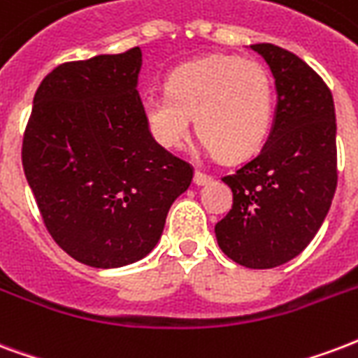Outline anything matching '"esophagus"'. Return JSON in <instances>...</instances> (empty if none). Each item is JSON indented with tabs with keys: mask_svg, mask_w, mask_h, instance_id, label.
Here are the masks:
<instances>
[{
	"mask_svg": "<svg viewBox=\"0 0 358 358\" xmlns=\"http://www.w3.org/2000/svg\"><path fill=\"white\" fill-rule=\"evenodd\" d=\"M209 181H211V176L203 173V171H200V169H196V171H194V182H196V185H208Z\"/></svg>",
	"mask_w": 358,
	"mask_h": 358,
	"instance_id": "1",
	"label": "esophagus"
}]
</instances>
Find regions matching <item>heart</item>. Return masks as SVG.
Returning a JSON list of instances; mask_svg holds the SVG:
<instances>
[{
    "instance_id": "obj_1",
    "label": "heart",
    "mask_w": 358,
    "mask_h": 358,
    "mask_svg": "<svg viewBox=\"0 0 358 358\" xmlns=\"http://www.w3.org/2000/svg\"><path fill=\"white\" fill-rule=\"evenodd\" d=\"M152 136L179 149L196 131L224 160L251 157L268 138L273 118V85L260 62L240 56H209L168 77L166 94L143 101Z\"/></svg>"
}]
</instances>
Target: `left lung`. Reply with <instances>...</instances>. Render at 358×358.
<instances>
[{"mask_svg":"<svg viewBox=\"0 0 358 358\" xmlns=\"http://www.w3.org/2000/svg\"><path fill=\"white\" fill-rule=\"evenodd\" d=\"M270 66L278 107L257 157L222 181L232 209L215 224L222 252L266 270L294 259L321 228L338 185L334 99L302 58L271 43L251 45Z\"/></svg>","mask_w":358,"mask_h":358,"instance_id":"obj_1","label":"left lung"}]
</instances>
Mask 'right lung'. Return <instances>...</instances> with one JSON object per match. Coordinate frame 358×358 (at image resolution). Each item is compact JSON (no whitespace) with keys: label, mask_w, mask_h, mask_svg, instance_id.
Listing matches in <instances>:
<instances>
[{"label":"right lung","mask_w":358,"mask_h":358,"mask_svg":"<svg viewBox=\"0 0 358 358\" xmlns=\"http://www.w3.org/2000/svg\"><path fill=\"white\" fill-rule=\"evenodd\" d=\"M139 69V47L60 64L37 88L24 131V173L48 234L92 268L147 257L194 176L152 138Z\"/></svg>","instance_id":"obj_1"}]
</instances>
